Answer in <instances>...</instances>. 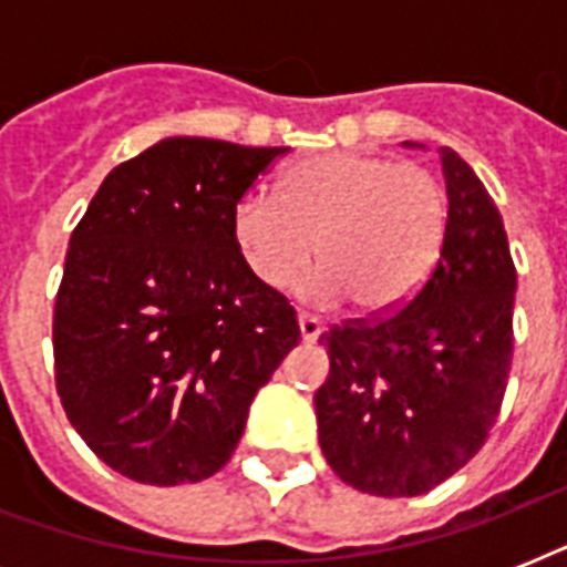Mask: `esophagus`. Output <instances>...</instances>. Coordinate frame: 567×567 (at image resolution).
<instances>
[{"mask_svg":"<svg viewBox=\"0 0 567 567\" xmlns=\"http://www.w3.org/2000/svg\"><path fill=\"white\" fill-rule=\"evenodd\" d=\"M297 323H300V336L306 344H315V341L320 338V332H323L320 320L311 318V315H297Z\"/></svg>","mask_w":567,"mask_h":567,"instance_id":"1","label":"esophagus"}]
</instances>
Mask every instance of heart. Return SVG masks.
<instances>
[{
  "label": "heart",
  "mask_w": 567,
  "mask_h": 567,
  "mask_svg": "<svg viewBox=\"0 0 567 567\" xmlns=\"http://www.w3.org/2000/svg\"><path fill=\"white\" fill-rule=\"evenodd\" d=\"M447 235V194L421 164L382 155L327 153L282 173L276 199L240 196L231 238L244 265L267 288H282L311 256L306 300L347 297L364 315L396 309L430 276Z\"/></svg>",
  "instance_id": "1"
}]
</instances>
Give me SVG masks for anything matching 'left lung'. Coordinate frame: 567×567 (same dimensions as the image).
Returning a JSON list of instances; mask_svg holds the SVG:
<instances>
[{
	"label": "left lung",
	"instance_id": "1",
	"mask_svg": "<svg viewBox=\"0 0 567 567\" xmlns=\"http://www.w3.org/2000/svg\"><path fill=\"white\" fill-rule=\"evenodd\" d=\"M439 153L447 235L430 279L394 315L320 336V450L347 485L377 497H417L465 467L509 379L518 274L503 217L471 164L450 146Z\"/></svg>",
	"mask_w": 567,
	"mask_h": 567
}]
</instances>
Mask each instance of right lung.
Masks as SVG:
<instances>
[{
	"label": "right lung",
	"instance_id": "obj_1",
	"mask_svg": "<svg viewBox=\"0 0 567 567\" xmlns=\"http://www.w3.org/2000/svg\"><path fill=\"white\" fill-rule=\"evenodd\" d=\"M285 153L164 137L105 176L70 238L52 323L58 396L84 444L135 483L217 474L300 341L297 311L231 238L238 199Z\"/></svg>",
	"mask_w": 567,
	"mask_h": 567
}]
</instances>
